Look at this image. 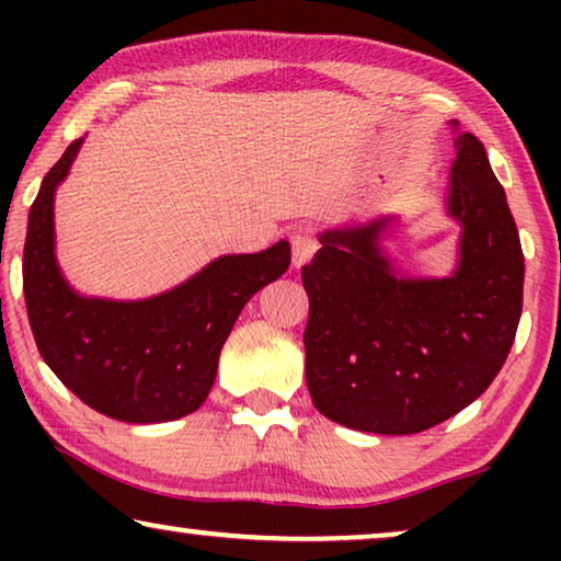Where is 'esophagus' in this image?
I'll return each mask as SVG.
<instances>
[{
	"instance_id": "1",
	"label": "esophagus",
	"mask_w": 561,
	"mask_h": 561,
	"mask_svg": "<svg viewBox=\"0 0 561 561\" xmlns=\"http://www.w3.org/2000/svg\"><path fill=\"white\" fill-rule=\"evenodd\" d=\"M313 252H317V240L309 232H304V229H298V232L290 234V255H294V265L301 267L311 260Z\"/></svg>"
}]
</instances>
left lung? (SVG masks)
Masks as SVG:
<instances>
[{
  "label": "left lung",
  "mask_w": 561,
  "mask_h": 561,
  "mask_svg": "<svg viewBox=\"0 0 561 561\" xmlns=\"http://www.w3.org/2000/svg\"><path fill=\"white\" fill-rule=\"evenodd\" d=\"M455 127L447 211L459 263L447 278H401L380 250L388 219L329 229L304 265L311 401L336 424L419 434L470 405L508 357L524 306V250L472 133Z\"/></svg>",
  "instance_id": "obj_1"
}]
</instances>
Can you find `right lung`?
I'll list each match as a JSON object with an SVG mask.
<instances>
[{"mask_svg":"<svg viewBox=\"0 0 561 561\" xmlns=\"http://www.w3.org/2000/svg\"><path fill=\"white\" fill-rule=\"evenodd\" d=\"M83 137L68 145L30 206L22 290L35 344L58 380L104 416L160 424L194 413L217 378L219 352L244 304L290 265L286 240L225 255L145 301L79 296L56 263L53 196Z\"/></svg>","mask_w":561,"mask_h":561,"instance_id":"add662e5","label":"right lung"}]
</instances>
